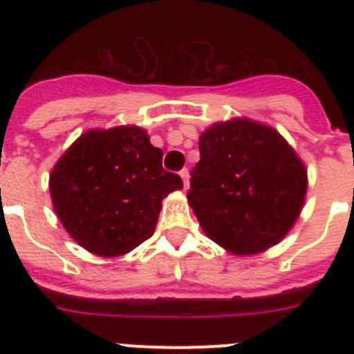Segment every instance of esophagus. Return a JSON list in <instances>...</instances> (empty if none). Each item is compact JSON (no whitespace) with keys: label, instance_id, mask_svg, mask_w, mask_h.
<instances>
[{"label":"esophagus","instance_id":"1","mask_svg":"<svg viewBox=\"0 0 354 354\" xmlns=\"http://www.w3.org/2000/svg\"><path fill=\"white\" fill-rule=\"evenodd\" d=\"M180 179H183L184 189H186V187H187V179H189V171H187L186 168H184V170H180Z\"/></svg>","mask_w":354,"mask_h":354}]
</instances>
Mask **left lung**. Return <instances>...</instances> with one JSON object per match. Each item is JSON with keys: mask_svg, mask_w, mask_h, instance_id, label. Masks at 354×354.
Instances as JSON below:
<instances>
[{"mask_svg": "<svg viewBox=\"0 0 354 354\" xmlns=\"http://www.w3.org/2000/svg\"><path fill=\"white\" fill-rule=\"evenodd\" d=\"M187 202L205 236L237 255L287 236L305 204L306 170L273 127L232 118L200 134Z\"/></svg>", "mask_w": 354, "mask_h": 354, "instance_id": "obj_1", "label": "left lung"}]
</instances>
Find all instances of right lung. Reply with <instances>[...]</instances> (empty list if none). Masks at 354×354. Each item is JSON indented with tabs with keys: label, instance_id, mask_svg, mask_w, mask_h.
Listing matches in <instances>:
<instances>
[{
	"label": "right lung",
	"instance_id": "1",
	"mask_svg": "<svg viewBox=\"0 0 354 354\" xmlns=\"http://www.w3.org/2000/svg\"><path fill=\"white\" fill-rule=\"evenodd\" d=\"M161 161L162 150L142 127L81 134L49 177L53 207L72 239L99 257H118L149 239L162 198L183 189Z\"/></svg>",
	"mask_w": 354,
	"mask_h": 354
}]
</instances>
